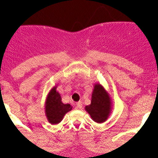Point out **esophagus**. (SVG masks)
Here are the masks:
<instances>
[{
    "mask_svg": "<svg viewBox=\"0 0 158 158\" xmlns=\"http://www.w3.org/2000/svg\"><path fill=\"white\" fill-rule=\"evenodd\" d=\"M82 106H83L82 102H78L76 103V108H78V109H81Z\"/></svg>",
    "mask_w": 158,
    "mask_h": 158,
    "instance_id": "34e87169",
    "label": "esophagus"
}]
</instances>
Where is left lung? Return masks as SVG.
Returning <instances> with one entry per match:
<instances>
[{
  "label": "left lung",
  "mask_w": 158,
  "mask_h": 158,
  "mask_svg": "<svg viewBox=\"0 0 158 158\" xmlns=\"http://www.w3.org/2000/svg\"><path fill=\"white\" fill-rule=\"evenodd\" d=\"M85 110L97 123L105 122L111 110V100L101 84L94 85L91 104L85 106Z\"/></svg>",
  "instance_id": "8db88e82"
}]
</instances>
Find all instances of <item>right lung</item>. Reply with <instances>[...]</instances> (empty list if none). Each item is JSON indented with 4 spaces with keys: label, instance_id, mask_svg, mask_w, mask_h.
I'll return each instance as SVG.
<instances>
[{
    "label": "right lung",
    "instance_id": "obj_1",
    "mask_svg": "<svg viewBox=\"0 0 158 158\" xmlns=\"http://www.w3.org/2000/svg\"><path fill=\"white\" fill-rule=\"evenodd\" d=\"M71 109L72 106L69 104H64L61 102V97L56 91V86L52 89L45 104V113L49 123L52 125L60 123L64 115Z\"/></svg>",
    "mask_w": 158,
    "mask_h": 158
}]
</instances>
